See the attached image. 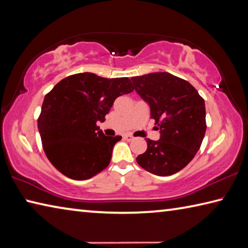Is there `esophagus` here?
<instances>
[{"instance_id": "obj_1", "label": "esophagus", "mask_w": 248, "mask_h": 248, "mask_svg": "<svg viewBox=\"0 0 248 248\" xmlns=\"http://www.w3.org/2000/svg\"><path fill=\"white\" fill-rule=\"evenodd\" d=\"M124 139L127 140V141H130V140L134 139V136H132L130 134H127V135H125V136H124Z\"/></svg>"}]
</instances>
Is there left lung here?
<instances>
[{"mask_svg":"<svg viewBox=\"0 0 248 248\" xmlns=\"http://www.w3.org/2000/svg\"><path fill=\"white\" fill-rule=\"evenodd\" d=\"M134 90L150 106L161 137L147 138V151L136 157L143 170L157 176L176 174L192 161L206 132L205 102L191 84L168 72L132 78Z\"/></svg>","mask_w":248,"mask_h":248,"instance_id":"8db88e82","label":"left lung"}]
</instances>
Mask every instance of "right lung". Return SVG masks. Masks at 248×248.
<instances>
[{
  "label": "right lung",
  "instance_id": "obj_1",
  "mask_svg": "<svg viewBox=\"0 0 248 248\" xmlns=\"http://www.w3.org/2000/svg\"><path fill=\"white\" fill-rule=\"evenodd\" d=\"M133 91L128 78H106L90 72L56 84L37 119L43 150L56 170L68 178L85 180L107 168L122 137L105 136L97 122H104L116 98Z\"/></svg>",
  "mask_w": 248,
  "mask_h": 248
}]
</instances>
